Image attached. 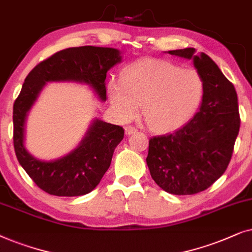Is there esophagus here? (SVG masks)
Wrapping results in <instances>:
<instances>
[{
  "label": "esophagus",
  "instance_id": "obj_1",
  "mask_svg": "<svg viewBox=\"0 0 252 252\" xmlns=\"http://www.w3.org/2000/svg\"><path fill=\"white\" fill-rule=\"evenodd\" d=\"M136 131H137V129L135 128V126H126V136L132 135V133H135Z\"/></svg>",
  "mask_w": 252,
  "mask_h": 252
}]
</instances>
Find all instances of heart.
Listing matches in <instances>:
<instances>
[{"label":"heart","mask_w":252,"mask_h":252,"mask_svg":"<svg viewBox=\"0 0 252 252\" xmlns=\"http://www.w3.org/2000/svg\"><path fill=\"white\" fill-rule=\"evenodd\" d=\"M203 93L196 70L159 59L139 60L124 70L121 83L108 84L110 105L121 120L133 119L142 105L146 124L158 132L182 126L198 108Z\"/></svg>","instance_id":"obj_1"}]
</instances>
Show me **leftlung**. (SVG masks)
Here are the masks:
<instances>
[{"instance_id": "obj_1", "label": "left lung", "mask_w": 252, "mask_h": 252, "mask_svg": "<svg viewBox=\"0 0 252 252\" xmlns=\"http://www.w3.org/2000/svg\"><path fill=\"white\" fill-rule=\"evenodd\" d=\"M194 48L169 50L192 60L202 77L204 93L198 112L182 128L150 139L146 163L161 189L193 194L210 188L227 169L240 130L235 87L210 56Z\"/></svg>"}]
</instances>
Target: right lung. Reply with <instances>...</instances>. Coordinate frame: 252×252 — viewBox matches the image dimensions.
<instances>
[{
    "label": "right lung",
    "instance_id": "add662e5",
    "mask_svg": "<svg viewBox=\"0 0 252 252\" xmlns=\"http://www.w3.org/2000/svg\"><path fill=\"white\" fill-rule=\"evenodd\" d=\"M122 61L119 49L72 47L55 53L32 69L13 103V146L21 166L36 186L60 197L83 196L94 189L109 168L114 150L124 137L122 126L94 119L78 146L59 159H36L25 146L26 120L40 92L49 82L89 85L100 101H106V77Z\"/></svg>",
    "mask_w": 252,
    "mask_h": 252
}]
</instances>
